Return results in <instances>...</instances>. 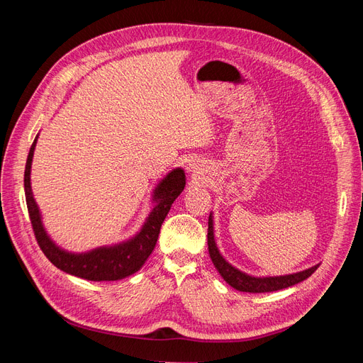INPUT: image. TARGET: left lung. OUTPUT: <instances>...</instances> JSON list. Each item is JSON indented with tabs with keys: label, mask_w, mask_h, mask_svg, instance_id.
Segmentation results:
<instances>
[{
	"label": "left lung",
	"mask_w": 363,
	"mask_h": 363,
	"mask_svg": "<svg viewBox=\"0 0 363 363\" xmlns=\"http://www.w3.org/2000/svg\"><path fill=\"white\" fill-rule=\"evenodd\" d=\"M207 245H208V255L213 262L215 268L218 272L221 274V277L230 284V286L240 291V292H272V291H280L284 288L294 286V284L306 280L311 277L312 274L318 269V265L304 269L301 272L289 274V276H280V277H252L248 274L236 269L235 267L230 265L225 259L219 255L218 247L215 244V236H213V219L212 215L208 216V228H207Z\"/></svg>",
	"instance_id": "8db88e82"
}]
</instances>
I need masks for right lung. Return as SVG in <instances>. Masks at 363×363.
<instances>
[{"label":"right lung","instance_id":"obj_1","mask_svg":"<svg viewBox=\"0 0 363 363\" xmlns=\"http://www.w3.org/2000/svg\"><path fill=\"white\" fill-rule=\"evenodd\" d=\"M36 140L38 136L31 144L27 157L24 172V188L33 232H35L36 240L40 250L43 251V255H45L52 265L57 267L59 269L91 281L121 280L139 271L156 247L162 223L164 221V218H167L172 203L184 189L186 179L183 169L177 168L171 171L167 177L159 183L155 191V201L157 204L147 218V223L144 224V227H142L140 232L133 239H130L127 242H123L119 245L96 248L89 252H82V255H72V252L59 248L50 239L45 228L42 225L39 207L35 199H33L30 171Z\"/></svg>","mask_w":363,"mask_h":363}]
</instances>
